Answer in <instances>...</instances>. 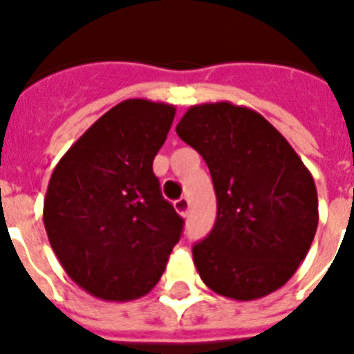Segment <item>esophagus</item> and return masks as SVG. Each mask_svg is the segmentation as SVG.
<instances>
[{
	"mask_svg": "<svg viewBox=\"0 0 354 354\" xmlns=\"http://www.w3.org/2000/svg\"><path fill=\"white\" fill-rule=\"evenodd\" d=\"M189 209H191V201H189V198H180V200L174 201V210H176L180 216H183V218L189 214Z\"/></svg>",
	"mask_w": 354,
	"mask_h": 354,
	"instance_id": "esophagus-1",
	"label": "esophagus"
}]
</instances>
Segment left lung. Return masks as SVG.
<instances>
[{
    "instance_id": "left-lung-1",
    "label": "left lung",
    "mask_w": 354,
    "mask_h": 354,
    "mask_svg": "<svg viewBox=\"0 0 354 354\" xmlns=\"http://www.w3.org/2000/svg\"><path fill=\"white\" fill-rule=\"evenodd\" d=\"M178 136L203 156L218 198L212 230L192 248L201 281L234 301H255L290 281L313 243L319 200L299 154L245 106H191Z\"/></svg>"
}]
</instances>
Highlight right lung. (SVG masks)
Masks as SVG:
<instances>
[{
    "label": "right lung",
    "mask_w": 354,
    "mask_h": 354,
    "mask_svg": "<svg viewBox=\"0 0 354 354\" xmlns=\"http://www.w3.org/2000/svg\"><path fill=\"white\" fill-rule=\"evenodd\" d=\"M174 115L172 104L124 100L53 169L44 228L68 277L93 297L133 301L149 293L180 241L183 219L153 172Z\"/></svg>",
    "instance_id": "add662e5"
}]
</instances>
